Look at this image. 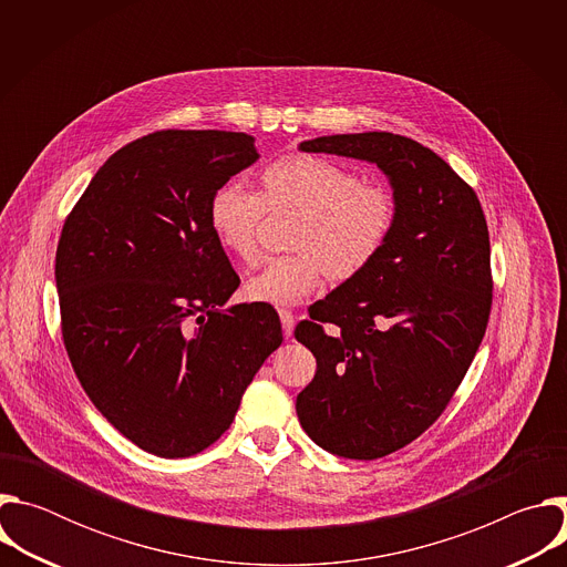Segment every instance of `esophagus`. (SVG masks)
Here are the masks:
<instances>
[{
	"mask_svg": "<svg viewBox=\"0 0 567 567\" xmlns=\"http://www.w3.org/2000/svg\"><path fill=\"white\" fill-rule=\"evenodd\" d=\"M280 322H282V334L291 339L293 334V313L289 309H280Z\"/></svg>",
	"mask_w": 567,
	"mask_h": 567,
	"instance_id": "obj_1",
	"label": "esophagus"
}]
</instances>
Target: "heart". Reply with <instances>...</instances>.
<instances>
[{
    "label": "heart",
    "instance_id": "1",
    "mask_svg": "<svg viewBox=\"0 0 567 567\" xmlns=\"http://www.w3.org/2000/svg\"><path fill=\"white\" fill-rule=\"evenodd\" d=\"M262 195L237 179L221 184L208 204V224L219 247L254 260L267 208L302 213L293 256L271 258L245 285L249 300L276 307L298 305L328 276L350 280L388 247L399 206L385 184L361 182L339 161L316 154H287L260 173Z\"/></svg>",
    "mask_w": 567,
    "mask_h": 567
}]
</instances>
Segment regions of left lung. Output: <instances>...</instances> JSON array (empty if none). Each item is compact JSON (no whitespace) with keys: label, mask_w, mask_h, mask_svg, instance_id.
Instances as JSON below:
<instances>
[{"label":"left lung","mask_w":567,"mask_h":567,"mask_svg":"<svg viewBox=\"0 0 567 567\" xmlns=\"http://www.w3.org/2000/svg\"><path fill=\"white\" fill-rule=\"evenodd\" d=\"M300 150L377 164L399 206L381 256L313 302L293 332L316 357L296 399L305 433L334 455L377 460L444 413L482 343L494 291L489 228L473 188L413 138L334 134Z\"/></svg>","instance_id":"left-lung-1"}]
</instances>
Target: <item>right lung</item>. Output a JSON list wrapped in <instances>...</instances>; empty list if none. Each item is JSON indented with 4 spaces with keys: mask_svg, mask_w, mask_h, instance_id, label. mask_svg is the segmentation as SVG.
<instances>
[{
    "mask_svg": "<svg viewBox=\"0 0 567 567\" xmlns=\"http://www.w3.org/2000/svg\"><path fill=\"white\" fill-rule=\"evenodd\" d=\"M258 156L245 132H152L114 152L64 219L55 287L69 361L101 415L152 455L217 442L282 343L271 305L219 309L239 276L208 204Z\"/></svg>",
    "mask_w": 567,
    "mask_h": 567,
    "instance_id": "1",
    "label": "right lung"
}]
</instances>
